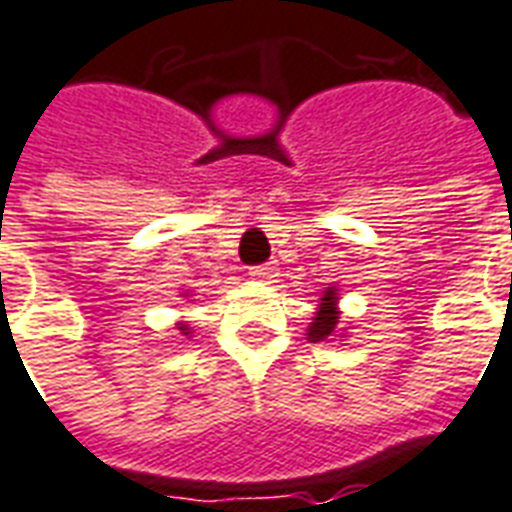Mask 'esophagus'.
Returning a JSON list of instances; mask_svg holds the SVG:
<instances>
[{
	"label": "esophagus",
	"mask_w": 512,
	"mask_h": 512,
	"mask_svg": "<svg viewBox=\"0 0 512 512\" xmlns=\"http://www.w3.org/2000/svg\"><path fill=\"white\" fill-rule=\"evenodd\" d=\"M249 277L260 279V282H271V279L277 277V266L274 263H260V266L249 268Z\"/></svg>",
	"instance_id": "esophagus-1"
}]
</instances>
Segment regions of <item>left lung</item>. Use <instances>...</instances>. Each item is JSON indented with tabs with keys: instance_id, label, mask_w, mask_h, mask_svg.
<instances>
[{
	"instance_id": "left-lung-1",
	"label": "left lung",
	"mask_w": 512,
	"mask_h": 512,
	"mask_svg": "<svg viewBox=\"0 0 512 512\" xmlns=\"http://www.w3.org/2000/svg\"><path fill=\"white\" fill-rule=\"evenodd\" d=\"M337 323H340V310H337V290L329 288L323 290V299L318 304V312L312 318L310 329H307V337L310 343H321V340H329L337 332Z\"/></svg>"
}]
</instances>
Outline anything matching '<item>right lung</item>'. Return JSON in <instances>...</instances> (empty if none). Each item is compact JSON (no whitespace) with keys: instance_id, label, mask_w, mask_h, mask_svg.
I'll use <instances>...</instances> for the list:
<instances>
[{"instance_id":"1","label":"right lung","mask_w":512,"mask_h":512,"mask_svg":"<svg viewBox=\"0 0 512 512\" xmlns=\"http://www.w3.org/2000/svg\"><path fill=\"white\" fill-rule=\"evenodd\" d=\"M178 329H180V332H183V334H191V332H189V329H186V323H180Z\"/></svg>"}]
</instances>
